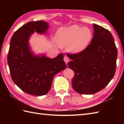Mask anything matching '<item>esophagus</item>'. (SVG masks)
Masks as SVG:
<instances>
[{
	"label": "esophagus",
	"mask_w": 124,
	"mask_h": 124,
	"mask_svg": "<svg viewBox=\"0 0 124 124\" xmlns=\"http://www.w3.org/2000/svg\"><path fill=\"white\" fill-rule=\"evenodd\" d=\"M63 60H64V62L66 63H67L69 62V58H68V57L67 56H64V59H63Z\"/></svg>",
	"instance_id": "esophagus-1"
}]
</instances>
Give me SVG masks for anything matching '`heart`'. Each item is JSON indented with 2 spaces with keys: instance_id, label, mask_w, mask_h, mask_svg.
I'll list each match as a JSON object with an SVG mask.
<instances>
[{
  "instance_id": "heart-1",
  "label": "heart",
  "mask_w": 124,
  "mask_h": 124,
  "mask_svg": "<svg viewBox=\"0 0 124 124\" xmlns=\"http://www.w3.org/2000/svg\"><path fill=\"white\" fill-rule=\"evenodd\" d=\"M93 38L92 30L87 27L72 25L59 29L55 36L57 44L68 47L73 53H78L86 48Z\"/></svg>"
}]
</instances>
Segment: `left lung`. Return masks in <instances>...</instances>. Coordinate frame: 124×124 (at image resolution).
Wrapping results in <instances>:
<instances>
[{
    "mask_svg": "<svg viewBox=\"0 0 124 124\" xmlns=\"http://www.w3.org/2000/svg\"><path fill=\"white\" fill-rule=\"evenodd\" d=\"M94 34L91 44L85 49L68 54V63L74 71L73 89L81 94H93L103 89L115 75L117 49L110 31L93 24Z\"/></svg>",
    "mask_w": 124,
    "mask_h": 124,
    "instance_id": "obj_1",
    "label": "left lung"
}]
</instances>
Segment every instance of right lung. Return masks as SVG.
<instances>
[{"instance_id": "obj_1", "label": "right lung", "mask_w": 124, "mask_h": 124, "mask_svg": "<svg viewBox=\"0 0 124 124\" xmlns=\"http://www.w3.org/2000/svg\"><path fill=\"white\" fill-rule=\"evenodd\" d=\"M48 27L43 21H31L16 31L10 39L7 61L12 80L23 92L33 95L46 94L54 76L66 68L62 53L51 59L33 55L30 51L28 41L31 34L46 33Z\"/></svg>"}]
</instances>
